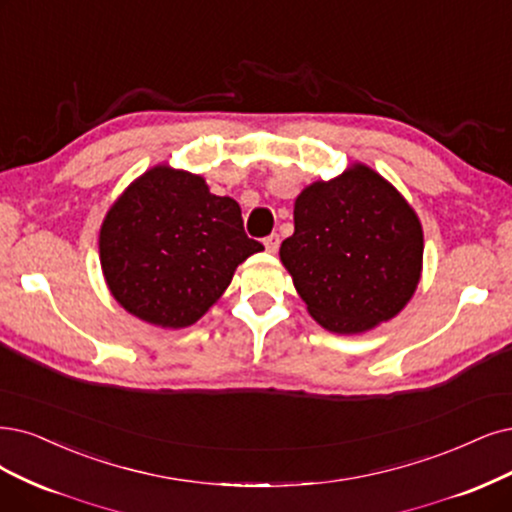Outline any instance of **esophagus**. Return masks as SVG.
<instances>
[{
    "label": "esophagus",
    "instance_id": "esophagus-1",
    "mask_svg": "<svg viewBox=\"0 0 512 512\" xmlns=\"http://www.w3.org/2000/svg\"><path fill=\"white\" fill-rule=\"evenodd\" d=\"M263 244H266V251L268 253H276L278 246H280V236L278 234H270L263 238Z\"/></svg>",
    "mask_w": 512,
    "mask_h": 512
}]
</instances>
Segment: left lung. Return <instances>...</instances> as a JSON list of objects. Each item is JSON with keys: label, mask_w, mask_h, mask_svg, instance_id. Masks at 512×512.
Instances as JSON below:
<instances>
[{"label": "left lung", "mask_w": 512, "mask_h": 512, "mask_svg": "<svg viewBox=\"0 0 512 512\" xmlns=\"http://www.w3.org/2000/svg\"><path fill=\"white\" fill-rule=\"evenodd\" d=\"M280 259L316 323L363 333L399 314L420 282L424 236L413 208L375 170L356 164L295 200Z\"/></svg>", "instance_id": "left-lung-1"}]
</instances>
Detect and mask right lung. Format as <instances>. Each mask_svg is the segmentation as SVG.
Returning <instances> with one entry per match:
<instances>
[{"mask_svg": "<svg viewBox=\"0 0 512 512\" xmlns=\"http://www.w3.org/2000/svg\"><path fill=\"white\" fill-rule=\"evenodd\" d=\"M107 287L145 323L194 325L263 244L246 236L240 206L202 177L156 166L107 213L101 238Z\"/></svg>", "mask_w": 512, "mask_h": 512, "instance_id": "1", "label": "right lung"}]
</instances>
